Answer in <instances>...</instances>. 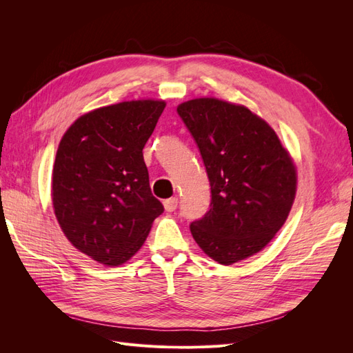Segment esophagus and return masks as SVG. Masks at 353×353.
<instances>
[{
  "mask_svg": "<svg viewBox=\"0 0 353 353\" xmlns=\"http://www.w3.org/2000/svg\"><path fill=\"white\" fill-rule=\"evenodd\" d=\"M163 205H165L166 212H174L178 208V199L176 197H170V199L163 201Z\"/></svg>",
  "mask_w": 353,
  "mask_h": 353,
  "instance_id": "34e87169",
  "label": "esophagus"
}]
</instances>
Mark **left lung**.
<instances>
[{
	"instance_id": "left-lung-1",
	"label": "left lung",
	"mask_w": 353,
	"mask_h": 353,
	"mask_svg": "<svg viewBox=\"0 0 353 353\" xmlns=\"http://www.w3.org/2000/svg\"><path fill=\"white\" fill-rule=\"evenodd\" d=\"M210 184V209L190 223L213 261L232 265L268 244L290 213L296 168L275 131L248 108L218 99L178 105Z\"/></svg>"
}]
</instances>
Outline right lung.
<instances>
[{"mask_svg":"<svg viewBox=\"0 0 353 353\" xmlns=\"http://www.w3.org/2000/svg\"><path fill=\"white\" fill-rule=\"evenodd\" d=\"M165 105L135 100L95 109L59 144L51 183L56 218L74 248L103 265L131 259L165 210L143 157Z\"/></svg>","mask_w":353,"mask_h":353,"instance_id":"1","label":"right lung"}]
</instances>
